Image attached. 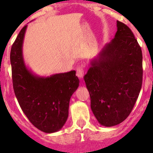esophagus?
<instances>
[{"label": "esophagus", "mask_w": 153, "mask_h": 153, "mask_svg": "<svg viewBox=\"0 0 153 153\" xmlns=\"http://www.w3.org/2000/svg\"><path fill=\"white\" fill-rule=\"evenodd\" d=\"M84 67H85V64H81V65L78 66L77 68V72H76V75L78 78H82L84 75Z\"/></svg>", "instance_id": "esophagus-1"}]
</instances>
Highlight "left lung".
Instances as JSON below:
<instances>
[{"label": "left lung", "instance_id": "1", "mask_svg": "<svg viewBox=\"0 0 153 153\" xmlns=\"http://www.w3.org/2000/svg\"><path fill=\"white\" fill-rule=\"evenodd\" d=\"M117 29L84 77L92 112L105 126L121 124L129 116L142 85L141 47L126 24L117 21Z\"/></svg>", "mask_w": 153, "mask_h": 153}]
</instances>
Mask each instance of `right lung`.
Segmentation results:
<instances>
[{"instance_id": "add662e5", "label": "right lung", "mask_w": 153, "mask_h": 153, "mask_svg": "<svg viewBox=\"0 0 153 153\" xmlns=\"http://www.w3.org/2000/svg\"><path fill=\"white\" fill-rule=\"evenodd\" d=\"M27 27H23L11 48L14 92L29 121L42 132L52 133L60 130L67 121L69 101L79 86V79L75 70L47 78L32 74L22 54Z\"/></svg>"}]
</instances>
